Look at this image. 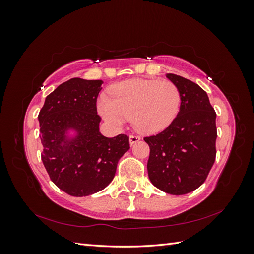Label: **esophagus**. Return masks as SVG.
Wrapping results in <instances>:
<instances>
[{
    "instance_id": "34e87169",
    "label": "esophagus",
    "mask_w": 254,
    "mask_h": 254,
    "mask_svg": "<svg viewBox=\"0 0 254 254\" xmlns=\"http://www.w3.org/2000/svg\"><path fill=\"white\" fill-rule=\"evenodd\" d=\"M141 140V137L139 136V135H135V134H130V136H129V142H130V144H134V143H136V142H139Z\"/></svg>"
}]
</instances>
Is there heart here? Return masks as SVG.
Here are the masks:
<instances>
[{
	"label": "heart",
	"mask_w": 254,
	"mask_h": 254,
	"mask_svg": "<svg viewBox=\"0 0 254 254\" xmlns=\"http://www.w3.org/2000/svg\"><path fill=\"white\" fill-rule=\"evenodd\" d=\"M112 99L102 96L99 113L113 125L132 119L144 133H155L170 126L178 114L181 94L171 80L132 79L120 82L111 90Z\"/></svg>",
	"instance_id": "heart-1"
}]
</instances>
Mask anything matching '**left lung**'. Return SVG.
<instances>
[{
    "mask_svg": "<svg viewBox=\"0 0 254 254\" xmlns=\"http://www.w3.org/2000/svg\"><path fill=\"white\" fill-rule=\"evenodd\" d=\"M181 94L180 110L163 131L145 136L148 177L159 190L186 195L205 181L216 158V112L205 91L179 75L167 74Z\"/></svg>",
    "mask_w": 254,
    "mask_h": 254,
    "instance_id": "left-lung-1",
    "label": "left lung"
}]
</instances>
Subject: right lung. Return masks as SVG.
<instances>
[{"mask_svg":"<svg viewBox=\"0 0 254 254\" xmlns=\"http://www.w3.org/2000/svg\"><path fill=\"white\" fill-rule=\"evenodd\" d=\"M102 80L72 78L53 91L38 115L43 146L41 160L51 180L74 197L104 190L114 178L119 160L130 148L129 136L99 132L96 101ZM79 132L65 140V130Z\"/></svg>","mask_w":254,"mask_h":254,"instance_id":"right-lung-1","label":"right lung"}]
</instances>
